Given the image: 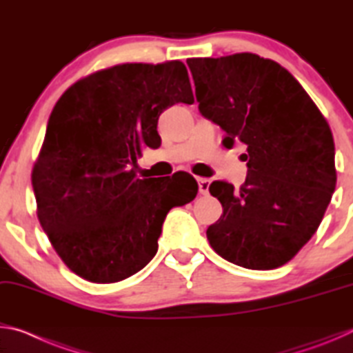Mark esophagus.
<instances>
[{
	"mask_svg": "<svg viewBox=\"0 0 353 353\" xmlns=\"http://www.w3.org/2000/svg\"><path fill=\"white\" fill-rule=\"evenodd\" d=\"M198 185H199V193L201 194H208V187H210V179L198 177Z\"/></svg>",
	"mask_w": 353,
	"mask_h": 353,
	"instance_id": "1",
	"label": "esophagus"
}]
</instances>
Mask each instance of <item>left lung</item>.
Here are the masks:
<instances>
[{"instance_id": "obj_1", "label": "left lung", "mask_w": 353, "mask_h": 353, "mask_svg": "<svg viewBox=\"0 0 353 353\" xmlns=\"http://www.w3.org/2000/svg\"><path fill=\"white\" fill-rule=\"evenodd\" d=\"M199 112L246 145V181H216L223 214L207 229L214 252L248 270L288 263L318 230L336 187L330 126L294 76L252 52L187 61Z\"/></svg>"}]
</instances>
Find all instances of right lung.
Segmentation results:
<instances>
[{"label":"right lung","mask_w":353,"mask_h":353,"mask_svg":"<svg viewBox=\"0 0 353 353\" xmlns=\"http://www.w3.org/2000/svg\"><path fill=\"white\" fill-rule=\"evenodd\" d=\"M177 103H194L181 61L123 63L73 83L51 112L32 171L37 216L62 261L88 282L143 270L166 214L198 194L187 172L137 177L141 149L162 143L160 113Z\"/></svg>","instance_id":"add662e5"}]
</instances>
